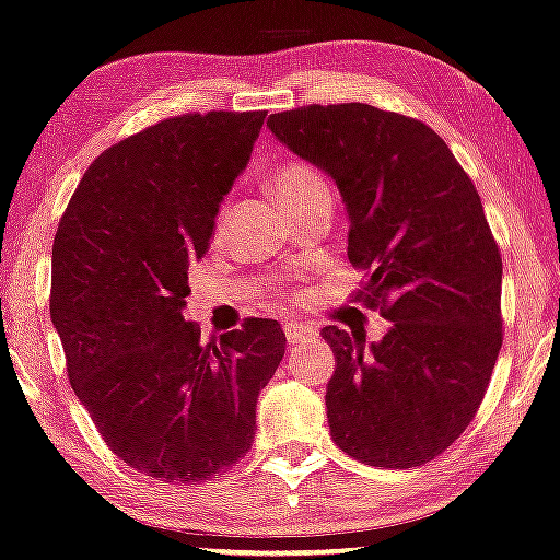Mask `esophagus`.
I'll list each match as a JSON object with an SVG mask.
<instances>
[{"label":"esophagus","instance_id":"obj_1","mask_svg":"<svg viewBox=\"0 0 560 560\" xmlns=\"http://www.w3.org/2000/svg\"><path fill=\"white\" fill-rule=\"evenodd\" d=\"M312 337H314V329L306 327V324H295V322L285 324V340H288V345H301V342L312 340Z\"/></svg>","mask_w":560,"mask_h":560}]
</instances>
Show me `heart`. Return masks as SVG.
Returning a JSON list of instances; mask_svg holds the SVG:
<instances>
[{
	"mask_svg": "<svg viewBox=\"0 0 560 560\" xmlns=\"http://www.w3.org/2000/svg\"><path fill=\"white\" fill-rule=\"evenodd\" d=\"M269 189L282 205L291 207L314 191L327 189V186H324V178L314 165L299 161V158H288V161L275 165V171L269 174Z\"/></svg>",
	"mask_w": 560,
	"mask_h": 560,
	"instance_id": "heart-1",
	"label": "heart"
}]
</instances>
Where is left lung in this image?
<instances>
[{"mask_svg":"<svg viewBox=\"0 0 560 560\" xmlns=\"http://www.w3.org/2000/svg\"><path fill=\"white\" fill-rule=\"evenodd\" d=\"M267 127L335 178L365 272L350 301L392 324L371 348L355 327L322 329L335 444L371 467L425 465L470 425L503 342V265L478 189L428 124L369 103H312Z\"/></svg>","mask_w":560,"mask_h":560,"instance_id":"left-lung-1","label":"left lung"}]
</instances>
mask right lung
I'll return each mask as SVG.
<instances>
[{"label": "right lung", "mask_w": 560, "mask_h": 560, "mask_svg": "<svg viewBox=\"0 0 560 560\" xmlns=\"http://www.w3.org/2000/svg\"><path fill=\"white\" fill-rule=\"evenodd\" d=\"M267 112L171 116L88 165L51 252V322L74 395L116 457L202 482L252 448L257 397L285 355L275 319L202 342L182 316L189 265L246 168Z\"/></svg>", "instance_id": "1"}]
</instances>
